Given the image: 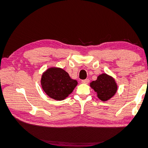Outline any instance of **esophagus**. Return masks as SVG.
Listing matches in <instances>:
<instances>
[{
    "label": "esophagus",
    "instance_id": "34e87169",
    "mask_svg": "<svg viewBox=\"0 0 148 148\" xmlns=\"http://www.w3.org/2000/svg\"><path fill=\"white\" fill-rule=\"evenodd\" d=\"M82 82L83 83H85V84H88L89 82V79H83Z\"/></svg>",
    "mask_w": 148,
    "mask_h": 148
}]
</instances>
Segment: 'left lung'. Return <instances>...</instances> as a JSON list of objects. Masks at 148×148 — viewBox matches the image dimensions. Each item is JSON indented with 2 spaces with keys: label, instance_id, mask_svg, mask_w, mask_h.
<instances>
[{
  "label": "left lung",
  "instance_id": "8db88e82",
  "mask_svg": "<svg viewBox=\"0 0 148 148\" xmlns=\"http://www.w3.org/2000/svg\"><path fill=\"white\" fill-rule=\"evenodd\" d=\"M90 86L97 93V97L102 101L109 100L117 91V85L115 79L106 73L98 76L96 81L90 83Z\"/></svg>",
  "mask_w": 148,
  "mask_h": 148
}]
</instances>
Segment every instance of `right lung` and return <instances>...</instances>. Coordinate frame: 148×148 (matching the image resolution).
Masks as SVG:
<instances>
[{
    "label": "right lung",
    "instance_id": "add662e5",
    "mask_svg": "<svg viewBox=\"0 0 148 148\" xmlns=\"http://www.w3.org/2000/svg\"><path fill=\"white\" fill-rule=\"evenodd\" d=\"M41 84L49 97L62 101L73 92L78 82L71 79L69 73L62 69L51 67L42 75Z\"/></svg>",
    "mask_w": 148,
    "mask_h": 148
}]
</instances>
